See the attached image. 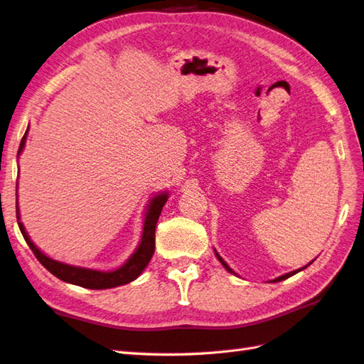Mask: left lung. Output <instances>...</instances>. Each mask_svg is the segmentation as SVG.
<instances>
[{
  "mask_svg": "<svg viewBox=\"0 0 364 364\" xmlns=\"http://www.w3.org/2000/svg\"><path fill=\"white\" fill-rule=\"evenodd\" d=\"M215 255H218V259L220 260V263L223 264V267H225V269H227V271H230V272H232V274H235V272H234V271H232V269H231V268L228 267V264H227V263H225V260H223V259L220 257V255H219L218 252H215ZM312 262H314V260H312ZM312 262H311V263H312ZM311 263H308V264H306V267H303V268H300V269H297V271H292V272H288V274H284V276H280V277H277V279H274V280H271V282H282V280H284V279H288V277L294 276V274H297L299 271H301V269H304V268H308Z\"/></svg>",
  "mask_w": 364,
  "mask_h": 364,
  "instance_id": "1",
  "label": "left lung"
}]
</instances>
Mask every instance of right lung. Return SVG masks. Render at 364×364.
Returning <instances> with one entry per match:
<instances>
[{
	"mask_svg": "<svg viewBox=\"0 0 364 364\" xmlns=\"http://www.w3.org/2000/svg\"><path fill=\"white\" fill-rule=\"evenodd\" d=\"M26 137L27 132L24 133L21 144H19V150L18 154L23 151L24 145H26ZM166 199H168V194H158L156 198L151 199L149 208H146L145 213V219H144V230H142V237L141 243L137 250L133 252L132 257L127 260L125 264L119 269L116 271H96V269H87V268H80V267H72V264H65L61 262H56L50 257L39 251L35 243L28 237L24 225L19 222V211H18V202H16V219H18V227L21 230V234L24 240L27 242L28 247H31L32 252L35 254V257L39 260V263L43 267L50 271L55 277H58L63 282L77 284V287L88 288V289H109V288H116L121 287V284L130 283L134 279L141 276V272L145 269L146 264L151 260L153 254H154V231H156V223H158V219L161 215V211L164 208V205L166 203Z\"/></svg>",
	"mask_w": 364,
	"mask_h": 364,
	"instance_id": "add662e5",
	"label": "right lung"
}]
</instances>
